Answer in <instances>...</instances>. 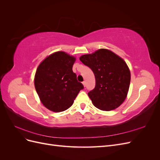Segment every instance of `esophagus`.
Here are the masks:
<instances>
[{
	"label": "esophagus",
	"mask_w": 160,
	"mask_h": 160,
	"mask_svg": "<svg viewBox=\"0 0 160 160\" xmlns=\"http://www.w3.org/2000/svg\"><path fill=\"white\" fill-rule=\"evenodd\" d=\"M83 83V86H84V87H85V86H86V82H85V81H83V83Z\"/></svg>",
	"instance_id": "1"
}]
</instances>
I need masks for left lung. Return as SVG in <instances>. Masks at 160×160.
I'll list each match as a JSON object with an SVG mask.
<instances>
[{
	"label": "left lung",
	"instance_id": "8db88e82",
	"mask_svg": "<svg viewBox=\"0 0 160 160\" xmlns=\"http://www.w3.org/2000/svg\"><path fill=\"white\" fill-rule=\"evenodd\" d=\"M79 59L93 71L95 77V88L88 93L95 107L103 111L118 108L126 98L130 84L131 75L126 62L104 49L82 55Z\"/></svg>",
	"mask_w": 160,
	"mask_h": 160
}]
</instances>
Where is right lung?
I'll return each instance as SVG.
<instances>
[{"mask_svg": "<svg viewBox=\"0 0 160 160\" xmlns=\"http://www.w3.org/2000/svg\"><path fill=\"white\" fill-rule=\"evenodd\" d=\"M75 58L56 52L41 62L35 77V87L42 103L51 111L60 112L69 108L84 88L72 71Z\"/></svg>", "mask_w": 160, "mask_h": 160, "instance_id": "add662e5", "label": "right lung"}]
</instances>
